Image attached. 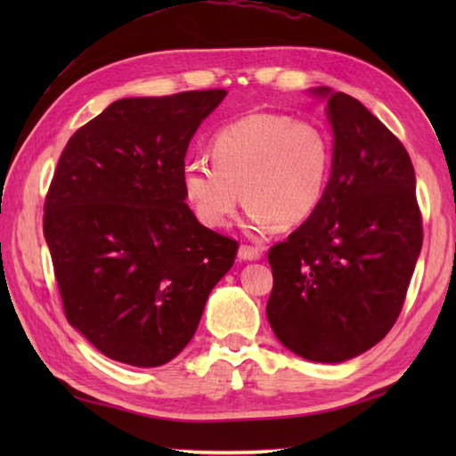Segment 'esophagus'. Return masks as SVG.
<instances>
[{"label":"esophagus","mask_w":456,"mask_h":456,"mask_svg":"<svg viewBox=\"0 0 456 456\" xmlns=\"http://www.w3.org/2000/svg\"><path fill=\"white\" fill-rule=\"evenodd\" d=\"M260 255H263V250H260L258 247H250V245L239 247V258H243V260H258Z\"/></svg>","instance_id":"1"}]
</instances>
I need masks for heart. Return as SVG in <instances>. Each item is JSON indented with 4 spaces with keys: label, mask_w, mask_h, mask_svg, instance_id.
Segmentation results:
<instances>
[{
    "label": "heart",
    "mask_w": 456,
    "mask_h": 456,
    "mask_svg": "<svg viewBox=\"0 0 456 456\" xmlns=\"http://www.w3.org/2000/svg\"><path fill=\"white\" fill-rule=\"evenodd\" d=\"M208 159L182 168L183 196L208 227H225L240 201L250 227H294L322 203L333 164V141L315 121L253 113L221 127Z\"/></svg>",
    "instance_id": "obj_1"
}]
</instances>
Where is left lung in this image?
<instances>
[{"label": "left lung", "instance_id": "left-lung-1", "mask_svg": "<svg viewBox=\"0 0 456 456\" xmlns=\"http://www.w3.org/2000/svg\"><path fill=\"white\" fill-rule=\"evenodd\" d=\"M327 100L333 164L317 209L268 250L266 315L278 341L314 362H343L398 319L421 253L415 172L400 139L343 92Z\"/></svg>", "mask_w": 456, "mask_h": 456}]
</instances>
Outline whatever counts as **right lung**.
Returning a JSON list of instances; mask_svg holds the SVG:
<instances>
[{"mask_svg":"<svg viewBox=\"0 0 456 456\" xmlns=\"http://www.w3.org/2000/svg\"><path fill=\"white\" fill-rule=\"evenodd\" d=\"M225 90L125 98L76 131L45 200L43 231L68 323L105 356L160 366L190 343L237 240L188 208L182 168Z\"/></svg>","mask_w":456,"mask_h":456,"instance_id":"1","label":"right lung"}]
</instances>
